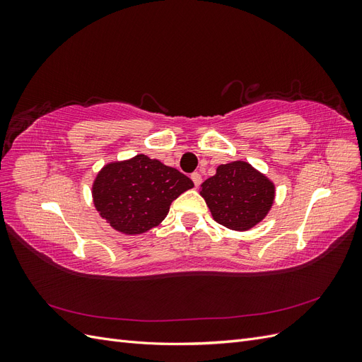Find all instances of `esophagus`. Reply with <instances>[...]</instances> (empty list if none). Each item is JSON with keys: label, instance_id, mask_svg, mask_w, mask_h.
I'll return each instance as SVG.
<instances>
[{"label": "esophagus", "instance_id": "1", "mask_svg": "<svg viewBox=\"0 0 362 362\" xmlns=\"http://www.w3.org/2000/svg\"><path fill=\"white\" fill-rule=\"evenodd\" d=\"M190 178H192V181H193V184H194V187H199L201 182H202V177H201V173H198V172H193Z\"/></svg>", "mask_w": 362, "mask_h": 362}]
</instances>
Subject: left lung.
<instances>
[{
	"label": "left lung",
	"instance_id": "1",
	"mask_svg": "<svg viewBox=\"0 0 362 362\" xmlns=\"http://www.w3.org/2000/svg\"><path fill=\"white\" fill-rule=\"evenodd\" d=\"M275 193V182L242 160L217 166L199 192L214 221L233 231H247L264 221Z\"/></svg>",
	"mask_w": 362,
	"mask_h": 362
}]
</instances>
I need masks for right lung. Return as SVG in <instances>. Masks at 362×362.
<instances>
[{
	"mask_svg": "<svg viewBox=\"0 0 362 362\" xmlns=\"http://www.w3.org/2000/svg\"><path fill=\"white\" fill-rule=\"evenodd\" d=\"M192 187L193 181L180 170L137 154L103 166L92 184V199L117 233L140 235L158 226L170 204Z\"/></svg>",
	"mask_w": 362,
	"mask_h": 362,
	"instance_id": "add662e5",
	"label": "right lung"
}]
</instances>
